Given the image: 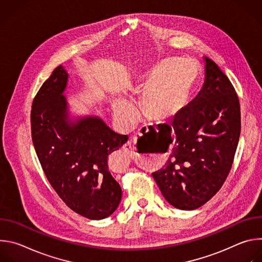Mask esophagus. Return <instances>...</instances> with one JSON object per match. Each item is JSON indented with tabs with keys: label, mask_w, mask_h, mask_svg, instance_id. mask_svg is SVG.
I'll return each instance as SVG.
<instances>
[{
	"label": "esophagus",
	"mask_w": 262,
	"mask_h": 262,
	"mask_svg": "<svg viewBox=\"0 0 262 262\" xmlns=\"http://www.w3.org/2000/svg\"><path fill=\"white\" fill-rule=\"evenodd\" d=\"M144 130H148V127H146ZM123 149H124V151L127 154V155H129V156H132L133 154H134V151H135V146H134V143H132V142H127L124 146H123Z\"/></svg>",
	"instance_id": "esophagus-1"
}]
</instances>
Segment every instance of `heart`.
Here are the masks:
<instances>
[{"mask_svg":"<svg viewBox=\"0 0 262 262\" xmlns=\"http://www.w3.org/2000/svg\"><path fill=\"white\" fill-rule=\"evenodd\" d=\"M196 77V67L188 59L166 58L157 62L142 85L145 88L142 98L145 114L156 120H165L177 115L190 98ZM113 111L122 121L130 120L134 113L133 106L124 99L115 100Z\"/></svg>","mask_w":262,"mask_h":262,"instance_id":"heart-1","label":"heart"}]
</instances>
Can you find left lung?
<instances>
[{
  "mask_svg": "<svg viewBox=\"0 0 262 262\" xmlns=\"http://www.w3.org/2000/svg\"><path fill=\"white\" fill-rule=\"evenodd\" d=\"M205 80L184 113L163 124L152 142L170 149L161 170L152 173L165 199L193 210L211 199L226 180L241 135V106L235 90L220 67L203 57Z\"/></svg>",
  "mask_w": 262,
  "mask_h": 262,
  "instance_id": "left-lung-1",
  "label": "left lung"
}]
</instances>
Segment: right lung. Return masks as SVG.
Returning <instances> with one entry per match:
<instances>
[{
  "label": "right lung",
  "mask_w": 262,
  "mask_h": 262,
  "mask_svg": "<svg viewBox=\"0 0 262 262\" xmlns=\"http://www.w3.org/2000/svg\"><path fill=\"white\" fill-rule=\"evenodd\" d=\"M68 77L59 65L36 94L32 140L48 180L65 204L87 219L102 220L117 209L122 197L107 159L128 137L97 116H72L64 95Z\"/></svg>",
  "instance_id": "1"
}]
</instances>
